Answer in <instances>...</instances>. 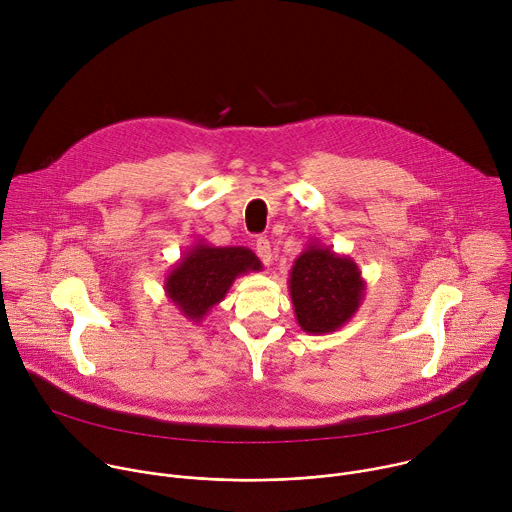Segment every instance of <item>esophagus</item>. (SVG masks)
I'll return each mask as SVG.
<instances>
[{
	"label": "esophagus",
	"instance_id": "34e87169",
	"mask_svg": "<svg viewBox=\"0 0 512 512\" xmlns=\"http://www.w3.org/2000/svg\"><path fill=\"white\" fill-rule=\"evenodd\" d=\"M255 251H257L259 259H261L265 265H269V263H271V257H273V253H271V245H269V239H265V237H259V239L255 241Z\"/></svg>",
	"mask_w": 512,
	"mask_h": 512
}]
</instances>
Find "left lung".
Masks as SVG:
<instances>
[{"label": "left lung", "instance_id": "left-lung-1", "mask_svg": "<svg viewBox=\"0 0 512 512\" xmlns=\"http://www.w3.org/2000/svg\"><path fill=\"white\" fill-rule=\"evenodd\" d=\"M287 285L300 328L314 336L348 324L367 291V281L348 255L314 241L289 269Z\"/></svg>", "mask_w": 512, "mask_h": 512}]
</instances>
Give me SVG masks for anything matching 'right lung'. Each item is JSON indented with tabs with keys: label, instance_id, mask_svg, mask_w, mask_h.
Returning a JSON list of instances; mask_svg holds the SVG:
<instances>
[{
	"label": "right lung",
	"instance_id": "obj_1",
	"mask_svg": "<svg viewBox=\"0 0 512 512\" xmlns=\"http://www.w3.org/2000/svg\"><path fill=\"white\" fill-rule=\"evenodd\" d=\"M261 269V261L247 247H212L200 239L166 275L164 289L178 312L198 324L225 300L237 277Z\"/></svg>",
	"mask_w": 512,
	"mask_h": 512
}]
</instances>
